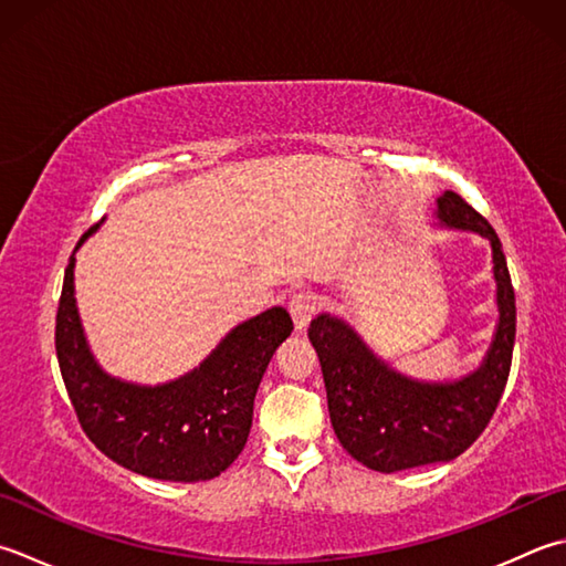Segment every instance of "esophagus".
Listing matches in <instances>:
<instances>
[{
	"label": "esophagus",
	"instance_id": "esophagus-1",
	"mask_svg": "<svg viewBox=\"0 0 566 566\" xmlns=\"http://www.w3.org/2000/svg\"><path fill=\"white\" fill-rule=\"evenodd\" d=\"M316 312V298L308 294V292H296L290 298V314L294 318V326L298 331H304L308 326V321H312Z\"/></svg>",
	"mask_w": 566,
	"mask_h": 566
}]
</instances>
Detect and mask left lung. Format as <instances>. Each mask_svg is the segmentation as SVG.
<instances>
[{
	"mask_svg": "<svg viewBox=\"0 0 566 566\" xmlns=\"http://www.w3.org/2000/svg\"><path fill=\"white\" fill-rule=\"evenodd\" d=\"M437 220L444 228L479 232L493 250L497 326L479 370L451 382L415 380L375 356L343 318L318 314L308 326L340 447L380 473L457 459L489 427L511 375L515 292L501 240L453 191L437 198Z\"/></svg>",
	"mask_w": 566,
	"mask_h": 566,
	"instance_id": "obj_1",
	"label": "left lung"
}]
</instances>
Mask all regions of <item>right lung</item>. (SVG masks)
<instances>
[{"mask_svg":"<svg viewBox=\"0 0 566 566\" xmlns=\"http://www.w3.org/2000/svg\"><path fill=\"white\" fill-rule=\"evenodd\" d=\"M93 226L75 250L93 235ZM69 260L55 314V356L87 439L119 467L159 481H210L238 459L252 427L254 395L274 350L292 334L286 308L272 306L230 331L179 380L125 382L99 368L87 348Z\"/></svg>","mask_w":566,"mask_h":566,"instance_id":"1","label":"right lung"}]
</instances>
